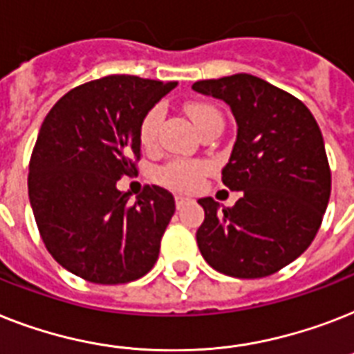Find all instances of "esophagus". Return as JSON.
Here are the masks:
<instances>
[{
  "instance_id": "obj_1",
  "label": "esophagus",
  "mask_w": 354,
  "mask_h": 354,
  "mask_svg": "<svg viewBox=\"0 0 354 354\" xmlns=\"http://www.w3.org/2000/svg\"><path fill=\"white\" fill-rule=\"evenodd\" d=\"M174 200H176V207H178V209H182V207H185L187 203H189V198L182 196V194H176V198H174Z\"/></svg>"
}]
</instances>
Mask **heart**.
Listing matches in <instances>:
<instances>
[{
  "label": "heart",
  "mask_w": 354,
  "mask_h": 354,
  "mask_svg": "<svg viewBox=\"0 0 354 354\" xmlns=\"http://www.w3.org/2000/svg\"><path fill=\"white\" fill-rule=\"evenodd\" d=\"M189 116L194 122L196 129H200L209 123L214 118H222L220 112L207 103H192L187 109ZM163 118V109L162 107H152L151 111L143 116L142 125H140V140H142L143 147H152L156 143L158 138V127L162 123ZM203 174V165L196 162H183V160H174V162L167 163L165 167L158 171V178L160 182L165 185L172 187V189H180V191H191L198 185L200 178Z\"/></svg>",
  "instance_id": "b5f03b06"
}]
</instances>
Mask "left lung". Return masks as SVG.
Returning <instances> with one entry per match:
<instances>
[{"label": "left lung", "instance_id": "1", "mask_svg": "<svg viewBox=\"0 0 354 354\" xmlns=\"http://www.w3.org/2000/svg\"><path fill=\"white\" fill-rule=\"evenodd\" d=\"M192 91L231 107L236 142L222 182L242 194L232 207L198 200L205 211L200 252L227 277H269L311 245L329 203L320 127L300 100L251 74L202 80Z\"/></svg>", "mask_w": 354, "mask_h": 354}]
</instances>
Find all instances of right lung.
Instances as JSON below:
<instances>
[{"label":"right lung","instance_id":"obj_1","mask_svg":"<svg viewBox=\"0 0 354 354\" xmlns=\"http://www.w3.org/2000/svg\"><path fill=\"white\" fill-rule=\"evenodd\" d=\"M114 74L68 91L50 109L28 165V198L47 251L67 271L103 286L145 277L174 198L147 185L131 203L118 180L134 176L143 116L176 87Z\"/></svg>","mask_w":354,"mask_h":354}]
</instances>
